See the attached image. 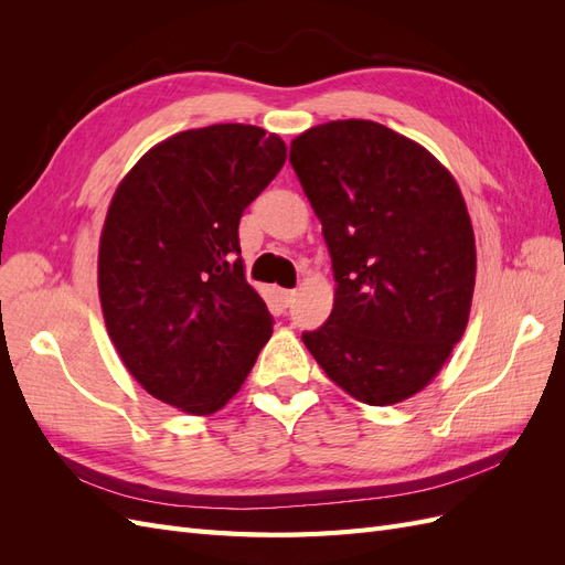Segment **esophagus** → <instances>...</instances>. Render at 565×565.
Wrapping results in <instances>:
<instances>
[{
  "label": "esophagus",
  "instance_id": "esophagus-1",
  "mask_svg": "<svg viewBox=\"0 0 565 565\" xmlns=\"http://www.w3.org/2000/svg\"><path fill=\"white\" fill-rule=\"evenodd\" d=\"M295 297H297L295 289H278V299H280V303L285 306V309H287V306L295 303Z\"/></svg>",
  "mask_w": 565,
  "mask_h": 565
}]
</instances>
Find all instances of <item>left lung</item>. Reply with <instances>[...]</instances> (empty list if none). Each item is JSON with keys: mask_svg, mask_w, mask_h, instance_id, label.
I'll use <instances>...</instances> for the list:
<instances>
[{"mask_svg": "<svg viewBox=\"0 0 565 565\" xmlns=\"http://www.w3.org/2000/svg\"><path fill=\"white\" fill-rule=\"evenodd\" d=\"M289 162L322 224L334 309L306 349L367 405L415 396L465 334L476 243L459 185L429 150L370 119L292 141Z\"/></svg>", "mask_w": 565, "mask_h": 565, "instance_id": "obj_1", "label": "left lung"}]
</instances>
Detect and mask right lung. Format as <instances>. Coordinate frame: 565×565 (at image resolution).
Listing matches in <instances>:
<instances>
[{"label": "right lung", "instance_id": "1", "mask_svg": "<svg viewBox=\"0 0 565 565\" xmlns=\"http://www.w3.org/2000/svg\"><path fill=\"white\" fill-rule=\"evenodd\" d=\"M285 152L252 125L188 129L150 148L113 195L98 249L106 328L134 380L183 413L224 407L270 339L237 224Z\"/></svg>", "mask_w": 565, "mask_h": 565}]
</instances>
